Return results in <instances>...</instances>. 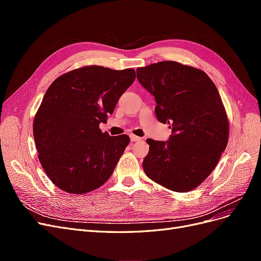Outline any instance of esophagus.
<instances>
[{
	"instance_id": "34e87169",
	"label": "esophagus",
	"mask_w": 261,
	"mask_h": 261,
	"mask_svg": "<svg viewBox=\"0 0 261 261\" xmlns=\"http://www.w3.org/2000/svg\"><path fill=\"white\" fill-rule=\"evenodd\" d=\"M129 137H130L132 141H141V140H143V138L138 137V136H135V135H130Z\"/></svg>"
}]
</instances>
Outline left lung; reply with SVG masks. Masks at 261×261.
<instances>
[{"label": "left lung", "instance_id": "left-lung-1", "mask_svg": "<svg viewBox=\"0 0 261 261\" xmlns=\"http://www.w3.org/2000/svg\"><path fill=\"white\" fill-rule=\"evenodd\" d=\"M136 72L155 99L158 121L172 128L167 141L147 139L146 175L170 191H192L215 170L227 145L228 120L217 87L203 70L174 61Z\"/></svg>", "mask_w": 261, "mask_h": 261}]
</instances>
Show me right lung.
<instances>
[{
  "label": "right lung",
  "mask_w": 261,
  "mask_h": 261,
  "mask_svg": "<svg viewBox=\"0 0 261 261\" xmlns=\"http://www.w3.org/2000/svg\"><path fill=\"white\" fill-rule=\"evenodd\" d=\"M135 70L90 65L70 70L46 90L34 118L38 158L54 185L82 195L103 185L129 144L127 135L102 133Z\"/></svg>",
  "instance_id": "1"
}]
</instances>
